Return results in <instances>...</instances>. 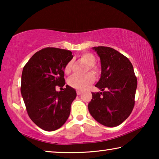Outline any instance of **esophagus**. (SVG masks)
I'll return each instance as SVG.
<instances>
[{
  "label": "esophagus",
  "instance_id": "obj_1",
  "mask_svg": "<svg viewBox=\"0 0 159 159\" xmlns=\"http://www.w3.org/2000/svg\"><path fill=\"white\" fill-rule=\"evenodd\" d=\"M76 93H77L78 95H80V94H81V91L79 90H76Z\"/></svg>",
  "mask_w": 159,
  "mask_h": 159
}]
</instances>
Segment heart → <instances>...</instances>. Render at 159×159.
<instances>
[{
	"instance_id": "b5f03b06",
	"label": "heart",
	"mask_w": 159,
	"mask_h": 159,
	"mask_svg": "<svg viewBox=\"0 0 159 159\" xmlns=\"http://www.w3.org/2000/svg\"><path fill=\"white\" fill-rule=\"evenodd\" d=\"M79 60L88 66L89 69L93 74L98 73L97 69L94 65L96 62L95 57L90 52H84L80 55ZM72 68V61H69L64 66V73L66 74H69L71 71ZM95 81V76L92 73H88L85 76H71L68 80V84L71 88L78 90H84L88 85Z\"/></svg>"
}]
</instances>
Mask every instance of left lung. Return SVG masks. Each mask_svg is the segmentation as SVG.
I'll return each mask as SVG.
<instances>
[{
  "instance_id": "obj_1",
  "label": "left lung",
  "mask_w": 159,
  "mask_h": 159,
  "mask_svg": "<svg viewBox=\"0 0 159 159\" xmlns=\"http://www.w3.org/2000/svg\"><path fill=\"white\" fill-rule=\"evenodd\" d=\"M93 49L100 58L101 77L95 86L102 92L92 93L88 110L102 125L116 127L133 111L138 80L133 64L125 56L109 47Z\"/></svg>"
}]
</instances>
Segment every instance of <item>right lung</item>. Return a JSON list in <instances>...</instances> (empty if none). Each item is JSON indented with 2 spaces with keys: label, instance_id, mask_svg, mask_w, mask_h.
Segmentation results:
<instances>
[{
  "label": "right lung",
  "instance_id": "add662e5",
  "mask_svg": "<svg viewBox=\"0 0 159 159\" xmlns=\"http://www.w3.org/2000/svg\"><path fill=\"white\" fill-rule=\"evenodd\" d=\"M72 58L69 50L45 48L35 53L23 69L21 93L26 111L44 130H57L69 116L76 90L66 85L57 92L55 86L62 88L65 85L64 66Z\"/></svg>",
  "mask_w": 159,
  "mask_h": 159
}]
</instances>
